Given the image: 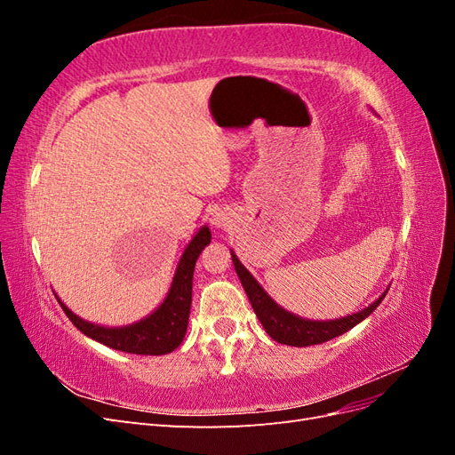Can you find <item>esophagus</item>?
<instances>
[{
  "label": "esophagus",
  "instance_id": "obj_1",
  "mask_svg": "<svg viewBox=\"0 0 455 455\" xmlns=\"http://www.w3.org/2000/svg\"><path fill=\"white\" fill-rule=\"evenodd\" d=\"M212 226L216 228V229H224L226 226H228V222H229V216H228V212H224V211H216L214 214H212Z\"/></svg>",
  "mask_w": 455,
  "mask_h": 455
}]
</instances>
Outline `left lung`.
Masks as SVG:
<instances>
[{
	"label": "left lung",
	"instance_id": "left-lung-1",
	"mask_svg": "<svg viewBox=\"0 0 455 455\" xmlns=\"http://www.w3.org/2000/svg\"><path fill=\"white\" fill-rule=\"evenodd\" d=\"M231 259H233V266H235V271L239 275L244 292L251 299L258 321L275 341L284 343V346L307 347V346H316V343H324L328 339L341 336L343 332H347V330L364 321L366 316L381 304V299L389 291L387 288V291H385L374 304H370L359 313L341 316V319H334V321H309L283 309L279 304H275V299L259 286V283L252 277L251 271L241 264L239 258L233 252H231Z\"/></svg>",
	"mask_w": 455,
	"mask_h": 455
}]
</instances>
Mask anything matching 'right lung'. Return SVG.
Returning <instances> with one entry per match:
<instances>
[{
	"label": "right lung",
	"mask_w": 455,
	"mask_h": 455,
	"mask_svg": "<svg viewBox=\"0 0 455 455\" xmlns=\"http://www.w3.org/2000/svg\"><path fill=\"white\" fill-rule=\"evenodd\" d=\"M211 243V229L203 226L197 235L189 241L186 251L178 261V267L174 273V279L171 284V291L163 304L148 315L146 319L132 323L127 326H100L84 321L81 316L68 309L60 298L57 296L60 307L68 315V319L74 323L77 330H81L85 336L104 343V346L134 353V355H167L172 353L180 346L186 330L188 319L191 309V284H194V269L199 254L206 244Z\"/></svg>",
	"instance_id": "1"
}]
</instances>
